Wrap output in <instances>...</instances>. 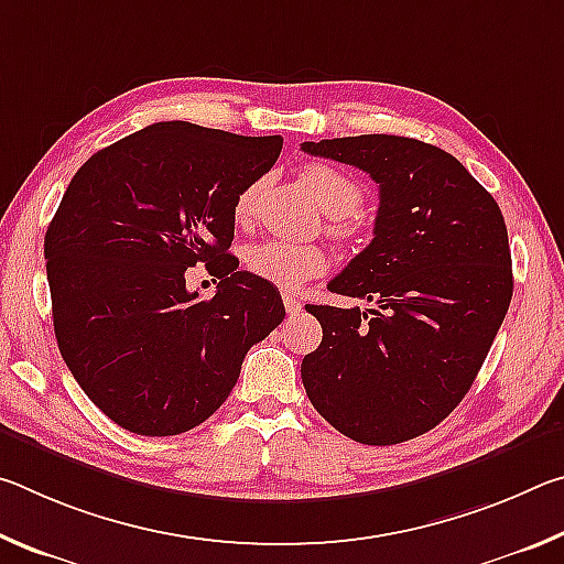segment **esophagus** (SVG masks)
Segmentation results:
<instances>
[{
  "mask_svg": "<svg viewBox=\"0 0 564 564\" xmlns=\"http://www.w3.org/2000/svg\"><path fill=\"white\" fill-rule=\"evenodd\" d=\"M283 305H285V311L291 313V316H295V313H301V308H303V303L295 299V295H291V293H283Z\"/></svg>",
  "mask_w": 564,
  "mask_h": 564,
  "instance_id": "esophagus-1",
  "label": "esophagus"
}]
</instances>
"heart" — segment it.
I'll return each mask as SVG.
<instances>
[{
  "label": "heart",
  "instance_id": "heart-1",
  "mask_svg": "<svg viewBox=\"0 0 564 564\" xmlns=\"http://www.w3.org/2000/svg\"><path fill=\"white\" fill-rule=\"evenodd\" d=\"M303 178L308 184L316 204L328 216H346L343 221L333 226V234L343 238H358L362 226L356 221L358 206L362 202V188L346 171L330 164H308L303 169ZM256 196H259V184H248L234 202V221L248 224L256 208ZM248 271L259 275L263 281H271L281 289H299L313 275H318L326 265V256L318 246H305L293 241H281V238H263V241L248 246L246 251Z\"/></svg>",
  "mask_w": 564,
  "mask_h": 564
}]
</instances>
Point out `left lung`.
I'll use <instances>...</instances> for the list:
<instances>
[{
	"instance_id": "left-lung-1",
	"label": "left lung",
	"mask_w": 564,
	"mask_h": 564,
	"mask_svg": "<svg viewBox=\"0 0 564 564\" xmlns=\"http://www.w3.org/2000/svg\"><path fill=\"white\" fill-rule=\"evenodd\" d=\"M378 184L373 241L328 283L373 308L308 305L321 346L301 362L313 408L350 441L395 445L453 413L512 299L500 206L447 151L388 133L305 141Z\"/></svg>"
}]
</instances>
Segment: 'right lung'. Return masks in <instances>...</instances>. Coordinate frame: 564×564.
<instances>
[{
	"mask_svg": "<svg viewBox=\"0 0 564 564\" xmlns=\"http://www.w3.org/2000/svg\"><path fill=\"white\" fill-rule=\"evenodd\" d=\"M281 137L159 121L76 171L44 236L54 333L76 383L123 431L164 437L212 417L253 343L285 316L279 289L238 271L234 202ZM214 264V300L185 269Z\"/></svg>",
	"mask_w": 564,
	"mask_h": 564,
	"instance_id": "right-lung-1",
	"label": "right lung"
}]
</instances>
